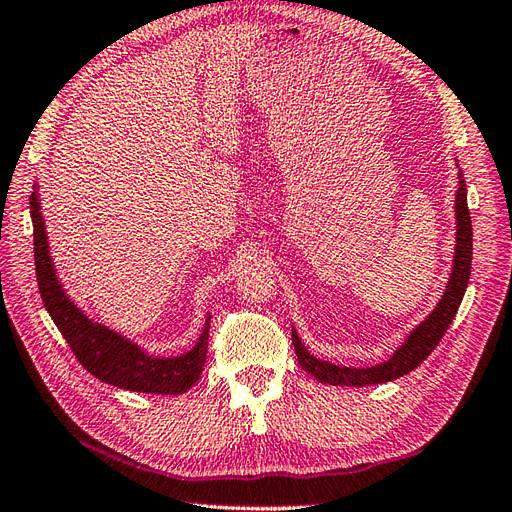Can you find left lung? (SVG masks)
Listing matches in <instances>:
<instances>
[{"mask_svg": "<svg viewBox=\"0 0 512 512\" xmlns=\"http://www.w3.org/2000/svg\"><path fill=\"white\" fill-rule=\"evenodd\" d=\"M455 212H457V248H455V259H452V272L446 285L444 296L440 304L435 306L433 313L422 321L416 330H412L410 337L405 343L394 352L386 362L375 364V367H339V364H332L326 360H317L309 354L298 337L296 330H291V343H294L296 356L300 367L317 377L321 384H332V386H371V384H384L392 382V379L403 377L410 371H414L418 364L425 360L435 345L442 341L444 332L455 319L459 304L463 300L467 281H470L472 272V218L470 210H467V191L463 182V173L459 171V191L455 201Z\"/></svg>", "mask_w": 512, "mask_h": 512, "instance_id": "8db88e82", "label": "left lung"}]
</instances>
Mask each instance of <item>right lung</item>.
Listing matches in <instances>:
<instances>
[{
	"mask_svg": "<svg viewBox=\"0 0 512 512\" xmlns=\"http://www.w3.org/2000/svg\"><path fill=\"white\" fill-rule=\"evenodd\" d=\"M34 223V259L36 279L42 302L49 311L55 326L64 334L72 354L100 382L135 392L152 394H182L191 388L206 364L208 339H210V317L206 319L197 345L178 358H154L141 347L124 339L122 334L100 326L87 315H83L72 300L64 294L57 281L55 268L51 264L49 242L45 221L40 214L38 191L29 197Z\"/></svg>",
	"mask_w": 512,
	"mask_h": 512,
	"instance_id": "add662e5",
	"label": "right lung"
}]
</instances>
